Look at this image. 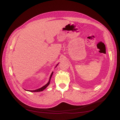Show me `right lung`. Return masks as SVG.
<instances>
[{"label":"right lung","mask_w":120,"mask_h":120,"mask_svg":"<svg viewBox=\"0 0 120 120\" xmlns=\"http://www.w3.org/2000/svg\"><path fill=\"white\" fill-rule=\"evenodd\" d=\"M52 74H53V72H52V74H51V75H50V78H49V81H48V82L46 84V85H45L44 86H42V88H40V89H37V90H32V91H30V92H41V91H43L44 90V89H45L46 88H47V86L49 85V83H50V79H51V78H52Z\"/></svg>","instance_id":"right-lung-1"}]
</instances>
